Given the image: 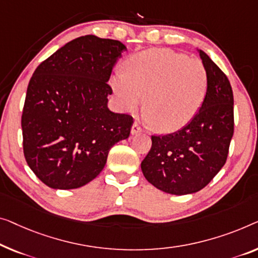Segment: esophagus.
Listing matches in <instances>:
<instances>
[{
    "mask_svg": "<svg viewBox=\"0 0 258 258\" xmlns=\"http://www.w3.org/2000/svg\"><path fill=\"white\" fill-rule=\"evenodd\" d=\"M142 132V128L140 127V125L138 124V122H134L132 125V128H131V133H132V136H137V134H139Z\"/></svg>",
    "mask_w": 258,
    "mask_h": 258,
    "instance_id": "obj_1",
    "label": "esophagus"
}]
</instances>
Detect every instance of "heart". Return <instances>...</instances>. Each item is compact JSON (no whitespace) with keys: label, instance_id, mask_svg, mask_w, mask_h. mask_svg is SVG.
I'll list each match as a JSON object with an SVG mask.
<instances>
[{"label":"heart","instance_id":"heart-1","mask_svg":"<svg viewBox=\"0 0 258 258\" xmlns=\"http://www.w3.org/2000/svg\"><path fill=\"white\" fill-rule=\"evenodd\" d=\"M125 68L110 82L119 104L134 110L146 92L144 118L159 132L184 127L203 105L207 73L202 61L168 48H151L133 54Z\"/></svg>","mask_w":258,"mask_h":258}]
</instances>
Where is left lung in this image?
<instances>
[{"label":"left lung","mask_w":258,"mask_h":258,"mask_svg":"<svg viewBox=\"0 0 258 258\" xmlns=\"http://www.w3.org/2000/svg\"><path fill=\"white\" fill-rule=\"evenodd\" d=\"M207 73L205 99L195 118L166 136H152V148L141 162L142 174L170 195L195 194L205 187L227 160L234 133V98L227 76L198 49Z\"/></svg>","instance_id":"obj_1"}]
</instances>
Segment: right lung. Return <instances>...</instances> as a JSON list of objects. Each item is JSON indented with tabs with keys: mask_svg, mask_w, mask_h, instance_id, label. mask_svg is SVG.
Masks as SVG:
<instances>
[{
	"mask_svg": "<svg viewBox=\"0 0 258 258\" xmlns=\"http://www.w3.org/2000/svg\"><path fill=\"white\" fill-rule=\"evenodd\" d=\"M124 51L120 41L88 34L34 71L22 114L23 149L31 170L52 189L91 182L111 147L130 137L133 118L107 107V82Z\"/></svg>",
	"mask_w": 258,
	"mask_h": 258,
	"instance_id": "right-lung-1",
	"label": "right lung"
}]
</instances>
